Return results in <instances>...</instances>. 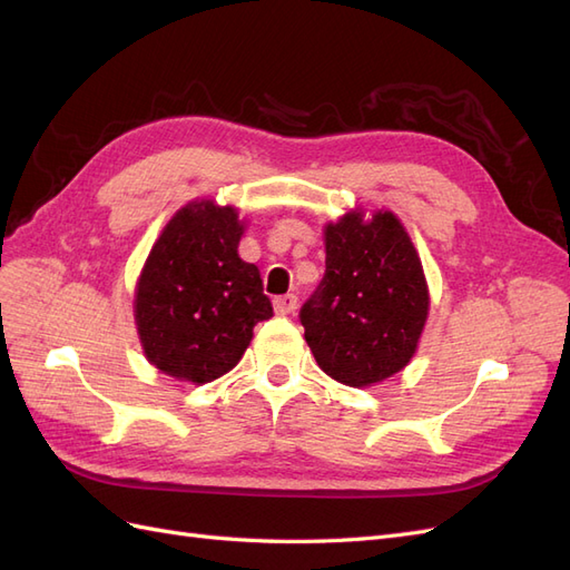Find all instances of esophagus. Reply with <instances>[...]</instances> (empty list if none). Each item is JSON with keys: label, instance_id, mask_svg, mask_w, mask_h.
I'll list each match as a JSON object with an SVG mask.
<instances>
[{"label": "esophagus", "instance_id": "esophagus-1", "mask_svg": "<svg viewBox=\"0 0 570 570\" xmlns=\"http://www.w3.org/2000/svg\"><path fill=\"white\" fill-rule=\"evenodd\" d=\"M299 306V299L295 295H283V297H275L273 299V308L275 314L287 316V314H295V308Z\"/></svg>", "mask_w": 570, "mask_h": 570}]
</instances>
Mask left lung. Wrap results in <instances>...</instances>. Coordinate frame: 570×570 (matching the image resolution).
I'll return each mask as SVG.
<instances>
[{
    "label": "left lung",
    "mask_w": 570,
    "mask_h": 570,
    "mask_svg": "<svg viewBox=\"0 0 570 570\" xmlns=\"http://www.w3.org/2000/svg\"><path fill=\"white\" fill-rule=\"evenodd\" d=\"M325 275L302 306L304 340L333 381L371 387L419 350L430 312L421 256L392 212L352 209L325 223Z\"/></svg>",
    "instance_id": "1"
}]
</instances>
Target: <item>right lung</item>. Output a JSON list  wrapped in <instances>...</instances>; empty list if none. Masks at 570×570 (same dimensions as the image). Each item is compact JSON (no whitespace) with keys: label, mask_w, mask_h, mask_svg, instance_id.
I'll return each mask as SVG.
<instances>
[{"label":"right lung","mask_w":570,"mask_h":570,"mask_svg":"<svg viewBox=\"0 0 570 570\" xmlns=\"http://www.w3.org/2000/svg\"><path fill=\"white\" fill-rule=\"evenodd\" d=\"M235 206L193 199L170 216L140 271L132 314L154 368L193 385L237 366L254 325L273 316L262 275L239 258Z\"/></svg>","instance_id":"right-lung-1"}]
</instances>
